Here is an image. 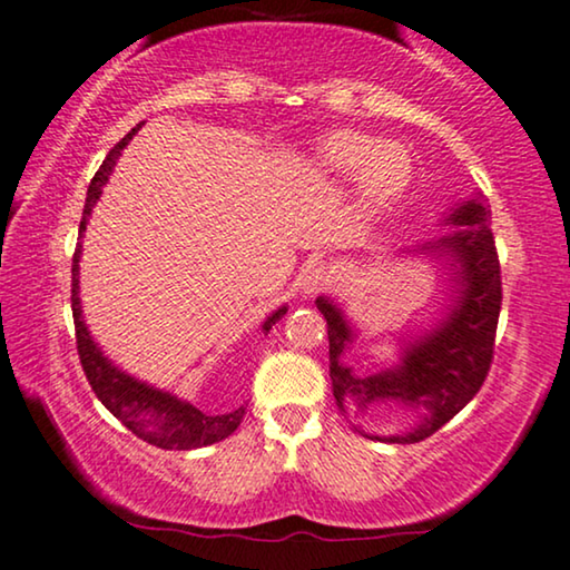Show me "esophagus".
<instances>
[{
  "label": "esophagus",
  "mask_w": 570,
  "mask_h": 570,
  "mask_svg": "<svg viewBox=\"0 0 570 570\" xmlns=\"http://www.w3.org/2000/svg\"><path fill=\"white\" fill-rule=\"evenodd\" d=\"M328 278H331V273H328L326 265H323V263H307L299 273V289L305 294H315L328 284Z\"/></svg>",
  "instance_id": "34e87169"
}]
</instances>
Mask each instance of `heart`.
<instances>
[{
    "label": "heart",
    "instance_id": "b5f03b06",
    "mask_svg": "<svg viewBox=\"0 0 570 570\" xmlns=\"http://www.w3.org/2000/svg\"><path fill=\"white\" fill-rule=\"evenodd\" d=\"M315 160L334 176L357 173L360 197L371 205L397 197L413 176V157L402 144L357 131L328 134L315 149Z\"/></svg>",
    "mask_w": 570,
    "mask_h": 570
}]
</instances>
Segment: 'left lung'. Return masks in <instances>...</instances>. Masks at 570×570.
I'll use <instances>...</instances> for the list:
<instances>
[{
  "label": "left lung",
  "instance_id": "left-lung-1",
  "mask_svg": "<svg viewBox=\"0 0 570 570\" xmlns=\"http://www.w3.org/2000/svg\"><path fill=\"white\" fill-rule=\"evenodd\" d=\"M489 213L479 199L452 215L458 232L442 239L460 263L458 281L463 286L455 309L444 326L413 344L397 371L360 379L347 365L338 363L352 338L342 313L328 299H315L328 326L331 384L338 407H347L355 417H373L384 413L394 400L410 407H429V417L421 426L402 436H368L379 442L415 444L452 421L468 402L479 394L494 360L497 321L502 307L500 255L494 236L487 226Z\"/></svg>",
  "mask_w": 570,
  "mask_h": 570
}]
</instances>
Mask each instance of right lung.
Instances as JSON below:
<instances>
[{"label": "right lung", "instance_id": "obj_1", "mask_svg": "<svg viewBox=\"0 0 570 570\" xmlns=\"http://www.w3.org/2000/svg\"><path fill=\"white\" fill-rule=\"evenodd\" d=\"M141 124L131 128V134H126L115 147L110 155L105 157L102 168L94 173L89 191H86V205H83V218L81 226H78V239H81L86 232V220H89L94 202L102 194V186L107 178H110L112 165L118 160L120 149L126 147L128 139L139 131ZM78 257H81V244H78L73 252V284H70V307H73V323H76V350L78 360H81V368L86 373V381H89L94 394H97L99 402L110 410V413L118 417L124 426L144 439L147 444L160 446V450H197V446H207L220 442V439L232 436L236 429H239L244 407H236L232 413L223 415H207L197 410L189 402H181L170 397L168 392H157V389L141 384L126 373H120L115 365L107 363V357L97 350V344L91 342L89 331H86L81 321V302H78ZM286 313V307L276 309L268 321L263 323L265 331H271L273 323H276L281 315Z\"/></svg>", "mask_w": 570, "mask_h": 570}]
</instances>
